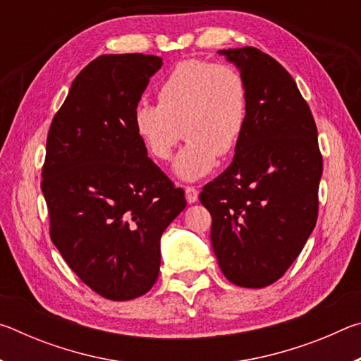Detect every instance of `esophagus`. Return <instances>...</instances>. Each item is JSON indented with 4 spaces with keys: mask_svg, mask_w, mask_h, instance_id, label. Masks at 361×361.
I'll use <instances>...</instances> for the list:
<instances>
[{
    "mask_svg": "<svg viewBox=\"0 0 361 361\" xmlns=\"http://www.w3.org/2000/svg\"><path fill=\"white\" fill-rule=\"evenodd\" d=\"M185 194H186V200H188V204H194V202H197V199H199V191H197V189H195L194 186H186V188H185Z\"/></svg>",
    "mask_w": 361,
    "mask_h": 361,
    "instance_id": "1",
    "label": "esophagus"
}]
</instances>
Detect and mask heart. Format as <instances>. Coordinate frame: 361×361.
Returning a JSON list of instances; mask_svg holds the SVG:
<instances>
[{"label": "heart", "instance_id": "heart-1", "mask_svg": "<svg viewBox=\"0 0 361 361\" xmlns=\"http://www.w3.org/2000/svg\"><path fill=\"white\" fill-rule=\"evenodd\" d=\"M248 118V89L234 66L204 59L176 63L157 87V105L140 102L133 129L157 161H167L183 135L188 142L173 172L195 181L209 175L218 156L228 157L240 143Z\"/></svg>", "mask_w": 361, "mask_h": 361}]
</instances>
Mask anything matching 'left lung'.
<instances>
[{
    "mask_svg": "<svg viewBox=\"0 0 361 361\" xmlns=\"http://www.w3.org/2000/svg\"><path fill=\"white\" fill-rule=\"evenodd\" d=\"M239 68L248 118L231 166L199 199L224 277L245 288L276 282L301 253L319 215L323 161L317 126L295 79L256 47L218 51Z\"/></svg>",
    "mask_w": 361,
    "mask_h": 361,
    "instance_id": "8db88e82",
    "label": "left lung"
}]
</instances>
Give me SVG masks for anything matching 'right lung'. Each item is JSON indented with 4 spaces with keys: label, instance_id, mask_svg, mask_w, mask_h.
<instances>
[{
    "label": "right lung",
    "instance_id": "obj_1",
    "mask_svg": "<svg viewBox=\"0 0 361 361\" xmlns=\"http://www.w3.org/2000/svg\"><path fill=\"white\" fill-rule=\"evenodd\" d=\"M161 66V57L143 54L97 57L47 133L41 189L51 239L71 271L111 301L151 290L162 232L186 207L185 191L133 129V109Z\"/></svg>",
    "mask_w": 361,
    "mask_h": 361
}]
</instances>
